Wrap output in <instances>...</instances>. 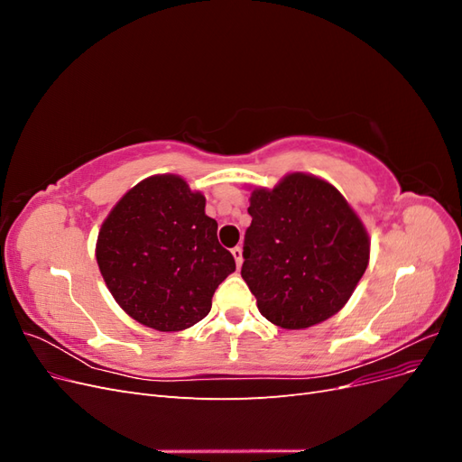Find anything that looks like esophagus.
Returning a JSON list of instances; mask_svg holds the SVG:
<instances>
[{"instance_id":"esophagus-1","label":"esophagus","mask_w":462,"mask_h":462,"mask_svg":"<svg viewBox=\"0 0 462 462\" xmlns=\"http://www.w3.org/2000/svg\"><path fill=\"white\" fill-rule=\"evenodd\" d=\"M231 254H233V258H235L236 268H241V265H243V248H241V246H235V248L231 250Z\"/></svg>"}]
</instances>
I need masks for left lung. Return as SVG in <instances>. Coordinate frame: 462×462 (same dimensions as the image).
I'll use <instances>...</instances> for the list:
<instances>
[{
    "mask_svg": "<svg viewBox=\"0 0 462 462\" xmlns=\"http://www.w3.org/2000/svg\"><path fill=\"white\" fill-rule=\"evenodd\" d=\"M241 275L260 314L304 329L337 314L370 258L362 221L333 185L291 173L273 190L250 197Z\"/></svg>",
    "mask_w": 462,
    "mask_h": 462,
    "instance_id": "1",
    "label": "left lung"
}]
</instances>
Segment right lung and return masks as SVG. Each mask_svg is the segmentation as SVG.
Returning <instances> with one entry per match:
<instances>
[{
  "instance_id": "1",
  "label": "right lung",
  "mask_w": 462,
  "mask_h": 462,
  "mask_svg": "<svg viewBox=\"0 0 462 462\" xmlns=\"http://www.w3.org/2000/svg\"><path fill=\"white\" fill-rule=\"evenodd\" d=\"M206 199L180 177L156 175L133 187L97 235L96 260L121 309L143 326L180 331L212 309L235 258L217 241Z\"/></svg>"
}]
</instances>
